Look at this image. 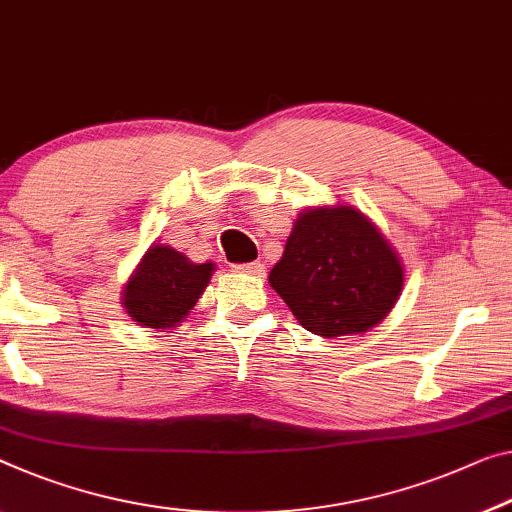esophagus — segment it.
<instances>
[{
    "label": "esophagus",
    "instance_id": "34e87169",
    "mask_svg": "<svg viewBox=\"0 0 512 512\" xmlns=\"http://www.w3.org/2000/svg\"><path fill=\"white\" fill-rule=\"evenodd\" d=\"M235 270L242 272V274H254V277H263V274H265V265H263L261 261H254V263L235 265Z\"/></svg>",
    "mask_w": 512,
    "mask_h": 512
}]
</instances>
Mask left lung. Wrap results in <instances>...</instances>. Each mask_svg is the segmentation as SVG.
Wrapping results in <instances>:
<instances>
[{
	"label": "left lung",
	"mask_w": 512,
	"mask_h": 512,
	"mask_svg": "<svg viewBox=\"0 0 512 512\" xmlns=\"http://www.w3.org/2000/svg\"><path fill=\"white\" fill-rule=\"evenodd\" d=\"M387 238L352 206L300 212L270 286L297 322L325 338L361 334L387 318L403 290Z\"/></svg>",
	"instance_id": "left-lung-1"
}]
</instances>
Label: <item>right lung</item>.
<instances>
[{
	"instance_id": "add662e5",
	"label": "right lung",
	"mask_w": 512,
	"mask_h": 512,
	"mask_svg": "<svg viewBox=\"0 0 512 512\" xmlns=\"http://www.w3.org/2000/svg\"><path fill=\"white\" fill-rule=\"evenodd\" d=\"M212 270V263H192L169 245H153L125 283V311L141 327H176L208 286Z\"/></svg>"
}]
</instances>
